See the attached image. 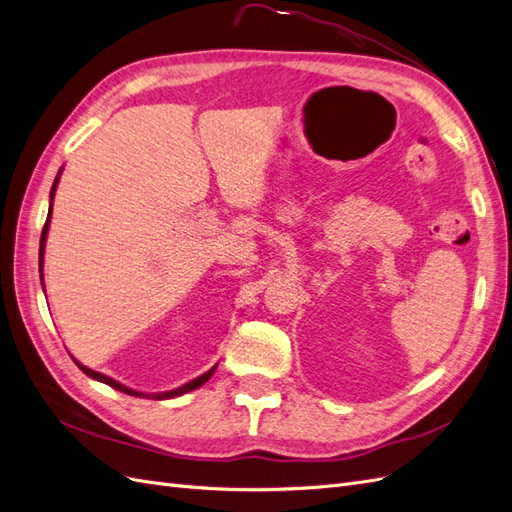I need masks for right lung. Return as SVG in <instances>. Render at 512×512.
<instances>
[{
    "label": "right lung",
    "instance_id": "obj_1",
    "mask_svg": "<svg viewBox=\"0 0 512 512\" xmlns=\"http://www.w3.org/2000/svg\"><path fill=\"white\" fill-rule=\"evenodd\" d=\"M61 173V170H59ZM57 183H59V175L55 177V181H53V188H51V209H49V215H46V222H44V228H42V237H40V258H38V267H40V271H42V265H44V243H46V232H49V222H51V211H53V198H55V190H57ZM76 365H79L81 369H83V374H87L89 378H94V380H98V382H104V384H108V386H113V389H117V391H121V393H126V395H134V397H151V399H170V397H179V395H183V393H190V391H194V389H198V386H203L211 376H213V371H215V367H211L209 371H205L203 376H198V378H194L192 382H188V384H183V386H179V389H173V391H166V393H156V395H145V393H141V391H134V389H128L126 384H121V382H117V380H113V378H108V376H104V374H100V371H94V369H89V367H85V365H81L79 361H74Z\"/></svg>",
    "mask_w": 512,
    "mask_h": 512
}]
</instances>
